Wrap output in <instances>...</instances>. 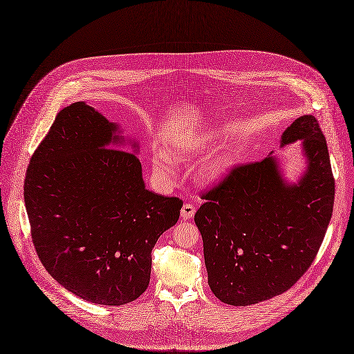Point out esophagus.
Segmentation results:
<instances>
[{"label": "esophagus", "mask_w": 354, "mask_h": 354, "mask_svg": "<svg viewBox=\"0 0 354 354\" xmlns=\"http://www.w3.org/2000/svg\"><path fill=\"white\" fill-rule=\"evenodd\" d=\"M195 214V207L192 204H185L180 209L182 220H191Z\"/></svg>", "instance_id": "obj_1"}]
</instances>
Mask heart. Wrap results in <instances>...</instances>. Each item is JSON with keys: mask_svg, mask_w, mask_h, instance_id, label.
<instances>
[{"mask_svg": "<svg viewBox=\"0 0 354 354\" xmlns=\"http://www.w3.org/2000/svg\"><path fill=\"white\" fill-rule=\"evenodd\" d=\"M211 145V139L209 136L201 134V136H182L178 137L176 140H174L171 150L167 151V155L165 151L159 150L153 155L151 159V165L153 169H155L156 174H159L160 176H171L175 171L174 167V162L170 159H192L196 158L203 153L207 151V149ZM228 167V160L223 159V160H215V162H209L207 165H204L201 169H199L196 176L198 179L201 180L203 183H214L221 179V176L225 174Z\"/></svg>", "mask_w": 354, "mask_h": 354, "instance_id": "1", "label": "heart"}]
</instances>
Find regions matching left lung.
Masks as SVG:
<instances>
[{"instance_id":"obj_1","label":"left lung","mask_w":354,"mask_h":354,"mask_svg":"<svg viewBox=\"0 0 354 354\" xmlns=\"http://www.w3.org/2000/svg\"><path fill=\"white\" fill-rule=\"evenodd\" d=\"M297 140L308 162L298 183H288L278 160L268 156L233 167L201 195L205 203L194 220L208 285L224 304L244 306L283 294L308 270L324 240L335 183L315 117L297 118L281 146Z\"/></svg>"}]
</instances>
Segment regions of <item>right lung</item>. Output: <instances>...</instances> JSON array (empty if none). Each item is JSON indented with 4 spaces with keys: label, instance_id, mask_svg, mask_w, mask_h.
Wrapping results in <instances>:
<instances>
[{
    "label": "right lung",
    "instance_id": "obj_1",
    "mask_svg": "<svg viewBox=\"0 0 354 354\" xmlns=\"http://www.w3.org/2000/svg\"><path fill=\"white\" fill-rule=\"evenodd\" d=\"M118 127L85 102L60 111L27 166L32 240L50 276L85 301L124 305L147 289L151 250L176 224V196L146 189ZM133 147H137L134 145Z\"/></svg>",
    "mask_w": 354,
    "mask_h": 354
}]
</instances>
